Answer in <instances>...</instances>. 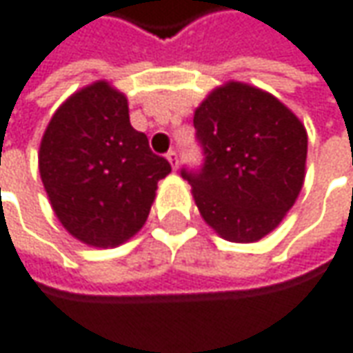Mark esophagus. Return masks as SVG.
Here are the masks:
<instances>
[{"label":"esophagus","instance_id":"1","mask_svg":"<svg viewBox=\"0 0 353 353\" xmlns=\"http://www.w3.org/2000/svg\"><path fill=\"white\" fill-rule=\"evenodd\" d=\"M165 158H168V162L172 164V168H174V170H177V165H179V158H177L176 150H170V152L165 154Z\"/></svg>","mask_w":353,"mask_h":353}]
</instances>
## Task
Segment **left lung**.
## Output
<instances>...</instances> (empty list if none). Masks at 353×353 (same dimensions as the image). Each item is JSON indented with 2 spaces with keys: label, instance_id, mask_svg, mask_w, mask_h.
I'll return each mask as SVG.
<instances>
[{
  "label": "left lung",
  "instance_id": "1",
  "mask_svg": "<svg viewBox=\"0 0 353 353\" xmlns=\"http://www.w3.org/2000/svg\"><path fill=\"white\" fill-rule=\"evenodd\" d=\"M201 170H181L205 223L230 242H258L295 205L307 130L272 93L228 81L195 109Z\"/></svg>",
  "mask_w": 353,
  "mask_h": 353
}]
</instances>
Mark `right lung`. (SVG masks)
<instances>
[{
  "label": "right lung",
  "mask_w": 353,
  "mask_h": 353,
  "mask_svg": "<svg viewBox=\"0 0 353 353\" xmlns=\"http://www.w3.org/2000/svg\"><path fill=\"white\" fill-rule=\"evenodd\" d=\"M39 172L68 232L113 248L146 223L158 181L172 165L132 128L127 97L109 81H95L56 109L41 140Z\"/></svg>",
  "instance_id": "obj_1"
}]
</instances>
